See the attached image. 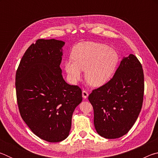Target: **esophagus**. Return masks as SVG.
<instances>
[{
	"instance_id": "1",
	"label": "esophagus",
	"mask_w": 158,
	"mask_h": 158,
	"mask_svg": "<svg viewBox=\"0 0 158 158\" xmlns=\"http://www.w3.org/2000/svg\"><path fill=\"white\" fill-rule=\"evenodd\" d=\"M82 96H83V98H84V99L87 98L88 96H89V93H88L85 90H83V91H82Z\"/></svg>"
}]
</instances>
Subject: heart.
Segmentation results:
<instances>
[{
    "label": "heart",
    "mask_w": 158,
    "mask_h": 158,
    "mask_svg": "<svg viewBox=\"0 0 158 158\" xmlns=\"http://www.w3.org/2000/svg\"><path fill=\"white\" fill-rule=\"evenodd\" d=\"M73 58L65 61V69L72 81L81 78L85 70V80L100 86L110 80L117 68L119 55L116 50L104 44L80 42L74 47Z\"/></svg>",
    "instance_id": "b5f03b06"
}]
</instances>
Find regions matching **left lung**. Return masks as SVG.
<instances>
[{"label": "left lung", "instance_id": "1", "mask_svg": "<svg viewBox=\"0 0 158 158\" xmlns=\"http://www.w3.org/2000/svg\"><path fill=\"white\" fill-rule=\"evenodd\" d=\"M143 92L142 65L135 55L130 54L121 60L114 77L89 95L99 135L116 139L129 132L142 107Z\"/></svg>", "mask_w": 158, "mask_h": 158}]
</instances>
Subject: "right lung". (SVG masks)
<instances>
[{"mask_svg": "<svg viewBox=\"0 0 158 158\" xmlns=\"http://www.w3.org/2000/svg\"><path fill=\"white\" fill-rule=\"evenodd\" d=\"M64 44L54 39L37 40L26 51L16 72L21 116L35 135L49 142L68 137L74 110L82 101L81 89L67 84L61 74Z\"/></svg>", "mask_w": 158, "mask_h": 158, "instance_id": "right-lung-1", "label": "right lung"}]
</instances>
